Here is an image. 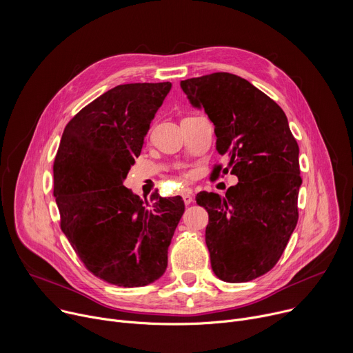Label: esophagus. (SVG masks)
Segmentation results:
<instances>
[{
  "label": "esophagus",
  "instance_id": "obj_1",
  "mask_svg": "<svg viewBox=\"0 0 353 353\" xmlns=\"http://www.w3.org/2000/svg\"><path fill=\"white\" fill-rule=\"evenodd\" d=\"M183 199H184L185 205H190L192 203V194L190 191H184L183 192Z\"/></svg>",
  "mask_w": 353,
  "mask_h": 353
}]
</instances>
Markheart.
Segmentation results:
<instances>
[{
  "label": "heart",
  "mask_w": 353,
  "mask_h": 353,
  "mask_svg": "<svg viewBox=\"0 0 353 353\" xmlns=\"http://www.w3.org/2000/svg\"><path fill=\"white\" fill-rule=\"evenodd\" d=\"M194 176H195V173L191 169H184V170L180 172V179L181 180H191Z\"/></svg>",
  "instance_id": "obj_1"
}]
</instances>
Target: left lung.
<instances>
[{
    "instance_id": "8db88e82",
    "label": "left lung",
    "mask_w": 353,
    "mask_h": 353,
    "mask_svg": "<svg viewBox=\"0 0 353 353\" xmlns=\"http://www.w3.org/2000/svg\"><path fill=\"white\" fill-rule=\"evenodd\" d=\"M180 86L195 108H204L218 152L228 157V166L215 165L212 174L239 179L225 196L207 191L195 196L210 215L211 267L225 282L253 281L275 267L296 228L299 145L283 110L244 78L214 72Z\"/></svg>"
}]
</instances>
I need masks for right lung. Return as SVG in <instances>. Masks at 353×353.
Returning a JSON list of instances; mask_svg holds the SVG:
<instances>
[{
	"instance_id": "right-lung-1",
	"label": "right lung",
	"mask_w": 353,
	"mask_h": 353,
	"mask_svg": "<svg viewBox=\"0 0 353 353\" xmlns=\"http://www.w3.org/2000/svg\"><path fill=\"white\" fill-rule=\"evenodd\" d=\"M170 82L119 85L67 124L53 165L60 226L86 270L135 288L159 279L184 214L181 196L139 199L123 183Z\"/></svg>"
}]
</instances>
